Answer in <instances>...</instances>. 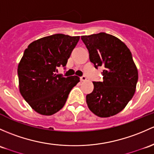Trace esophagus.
Here are the masks:
<instances>
[{"instance_id":"1","label":"esophagus","mask_w":154,"mask_h":154,"mask_svg":"<svg viewBox=\"0 0 154 154\" xmlns=\"http://www.w3.org/2000/svg\"><path fill=\"white\" fill-rule=\"evenodd\" d=\"M87 80V78H86V77H85V76H82L81 77H80V80H81V81H85V80Z\"/></svg>"}]
</instances>
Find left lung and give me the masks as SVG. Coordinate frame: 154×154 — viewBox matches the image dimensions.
I'll return each mask as SVG.
<instances>
[{"mask_svg": "<svg viewBox=\"0 0 154 154\" xmlns=\"http://www.w3.org/2000/svg\"><path fill=\"white\" fill-rule=\"evenodd\" d=\"M81 39L94 67H104L103 81L93 82V91L86 95L88 108L100 117L115 115L135 93L138 71L131 52L119 38L105 32L81 36Z\"/></svg>", "mask_w": 154, "mask_h": 154, "instance_id": "1", "label": "left lung"}]
</instances>
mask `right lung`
Masks as SVG:
<instances>
[{
	"instance_id": "1",
	"label": "right lung",
	"mask_w": 154,
	"mask_h": 154,
	"mask_svg": "<svg viewBox=\"0 0 154 154\" xmlns=\"http://www.w3.org/2000/svg\"><path fill=\"white\" fill-rule=\"evenodd\" d=\"M80 36L55 34L32 42L24 51L18 68L19 89L32 109L52 115L64 106L71 90L80 82L77 76L55 74L65 68Z\"/></svg>"
}]
</instances>
